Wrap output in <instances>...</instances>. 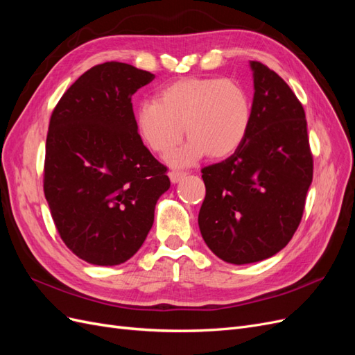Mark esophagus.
<instances>
[{
	"mask_svg": "<svg viewBox=\"0 0 355 355\" xmlns=\"http://www.w3.org/2000/svg\"><path fill=\"white\" fill-rule=\"evenodd\" d=\"M185 176H187L185 171H179V170H171L170 173H168V178L171 180V184H178V182H180Z\"/></svg>",
	"mask_w": 355,
	"mask_h": 355,
	"instance_id": "obj_1",
	"label": "esophagus"
}]
</instances>
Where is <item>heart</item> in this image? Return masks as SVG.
<instances>
[{
    "label": "heart",
    "mask_w": 355,
    "mask_h": 355,
    "mask_svg": "<svg viewBox=\"0 0 355 355\" xmlns=\"http://www.w3.org/2000/svg\"><path fill=\"white\" fill-rule=\"evenodd\" d=\"M252 123L250 96L234 80L216 77L180 78L161 89L154 102L136 111V130L153 153L166 155L173 167H187L204 155L223 158L244 142Z\"/></svg>",
    "instance_id": "b5f03b06"
}]
</instances>
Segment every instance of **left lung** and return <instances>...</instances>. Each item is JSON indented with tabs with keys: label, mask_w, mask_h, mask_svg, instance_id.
<instances>
[{
	"label": "left lung",
	"mask_w": 355,
	"mask_h": 355,
	"mask_svg": "<svg viewBox=\"0 0 355 355\" xmlns=\"http://www.w3.org/2000/svg\"><path fill=\"white\" fill-rule=\"evenodd\" d=\"M253 71L252 123L230 158L201 170L206 198L198 227L222 261L244 265L280 252L302 219L313 182L305 111L280 75Z\"/></svg>",
	"instance_id": "8db88e82"
}]
</instances>
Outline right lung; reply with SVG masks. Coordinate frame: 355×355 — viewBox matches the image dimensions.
I'll return each instance as SVG.
<instances>
[{
    "instance_id": "add662e5",
    "label": "right lung",
    "mask_w": 355,
    "mask_h": 355,
    "mask_svg": "<svg viewBox=\"0 0 355 355\" xmlns=\"http://www.w3.org/2000/svg\"><path fill=\"white\" fill-rule=\"evenodd\" d=\"M155 75L106 62L84 72L50 118L44 194L58 232L80 259L120 265L141 249L167 167L136 130L132 96Z\"/></svg>"
}]
</instances>
